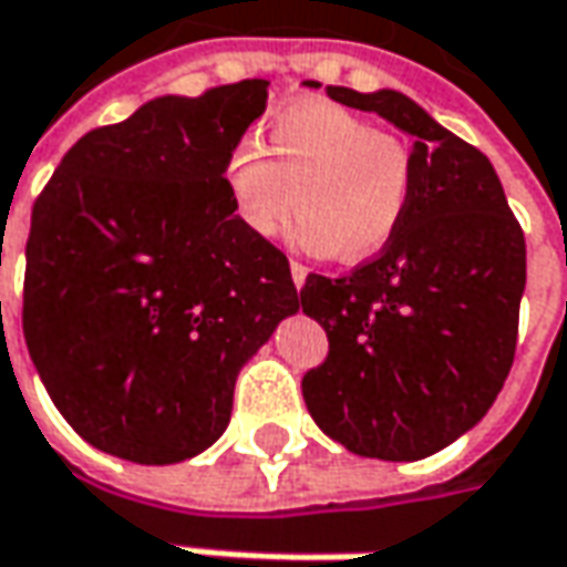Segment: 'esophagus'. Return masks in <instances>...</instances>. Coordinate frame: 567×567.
Listing matches in <instances>:
<instances>
[{
  "instance_id": "34e87169",
  "label": "esophagus",
  "mask_w": 567,
  "mask_h": 567,
  "mask_svg": "<svg viewBox=\"0 0 567 567\" xmlns=\"http://www.w3.org/2000/svg\"><path fill=\"white\" fill-rule=\"evenodd\" d=\"M303 279H307V266L298 264V260H291V282H295V288H301Z\"/></svg>"
}]
</instances>
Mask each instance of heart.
Returning <instances> with one entry per match:
<instances>
[{
    "label": "heart",
    "mask_w": 567,
    "mask_h": 567,
    "mask_svg": "<svg viewBox=\"0 0 567 567\" xmlns=\"http://www.w3.org/2000/svg\"><path fill=\"white\" fill-rule=\"evenodd\" d=\"M266 153L235 144L225 185L241 223L279 238L301 206V245L344 264L377 257L414 197V159L395 134L332 103H295L269 122Z\"/></svg>",
    "instance_id": "b5f03b06"
}]
</instances>
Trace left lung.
<instances>
[{"label":"left lung","instance_id":"left-lung-1","mask_svg":"<svg viewBox=\"0 0 567 567\" xmlns=\"http://www.w3.org/2000/svg\"><path fill=\"white\" fill-rule=\"evenodd\" d=\"M414 134V197L399 235L339 279L310 272L301 307L329 339L301 380L310 417L363 458L417 461L502 392L527 279L524 231L489 159L395 90L326 87Z\"/></svg>","mask_w":567,"mask_h":567}]
</instances>
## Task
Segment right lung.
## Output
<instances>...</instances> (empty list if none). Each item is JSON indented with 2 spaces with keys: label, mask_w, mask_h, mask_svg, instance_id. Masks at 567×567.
<instances>
[{
  "label": "right lung",
  "mask_w": 567,
  "mask_h": 567,
  "mask_svg": "<svg viewBox=\"0 0 567 567\" xmlns=\"http://www.w3.org/2000/svg\"><path fill=\"white\" fill-rule=\"evenodd\" d=\"M269 81L159 96L87 131L30 213L24 342L52 404L100 452L175 464L219 440L245 361L298 310L225 156Z\"/></svg>",
  "instance_id": "add662e5"
}]
</instances>
